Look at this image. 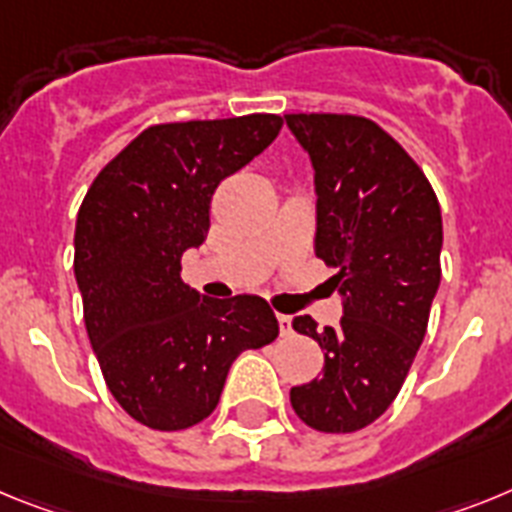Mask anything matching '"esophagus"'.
I'll use <instances>...</instances> for the list:
<instances>
[{
    "label": "esophagus",
    "instance_id": "esophagus-1",
    "mask_svg": "<svg viewBox=\"0 0 512 512\" xmlns=\"http://www.w3.org/2000/svg\"><path fill=\"white\" fill-rule=\"evenodd\" d=\"M278 324H281V337H288L293 332V319L288 314H278Z\"/></svg>",
    "mask_w": 512,
    "mask_h": 512
}]
</instances>
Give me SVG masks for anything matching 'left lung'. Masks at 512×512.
<instances>
[{"mask_svg": "<svg viewBox=\"0 0 512 512\" xmlns=\"http://www.w3.org/2000/svg\"><path fill=\"white\" fill-rule=\"evenodd\" d=\"M317 180L314 252L337 268V327L304 314L293 330L324 350V373L293 386L291 407L319 433H355L397 399L441 283L443 221L420 164L379 123L348 113H288Z\"/></svg>", "mask_w": 512, "mask_h": 512, "instance_id": "1", "label": "left lung"}]
</instances>
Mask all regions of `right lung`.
Instances as JSON below:
<instances>
[{"mask_svg": "<svg viewBox=\"0 0 512 512\" xmlns=\"http://www.w3.org/2000/svg\"><path fill=\"white\" fill-rule=\"evenodd\" d=\"M281 126L273 113L149 126L102 167L79 206L84 327L110 394L146 428L206 420L234 358L278 337L268 301L190 291L180 260L206 239L219 182L268 149Z\"/></svg>", "mask_w": 512, "mask_h": 512, "instance_id": "1", "label": "right lung"}]
</instances>
